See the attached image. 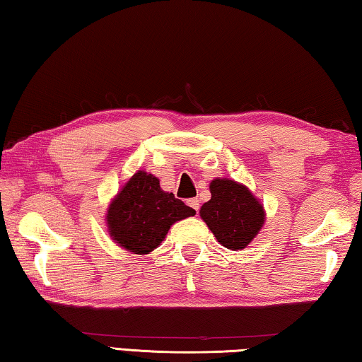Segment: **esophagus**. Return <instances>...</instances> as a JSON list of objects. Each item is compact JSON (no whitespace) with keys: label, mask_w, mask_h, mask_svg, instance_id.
<instances>
[{"label":"esophagus","mask_w":362,"mask_h":362,"mask_svg":"<svg viewBox=\"0 0 362 362\" xmlns=\"http://www.w3.org/2000/svg\"><path fill=\"white\" fill-rule=\"evenodd\" d=\"M187 203H188V206H189V207H193V209H194L196 212H198V211H199V201H198V199H196V198H192V199H188V201H187Z\"/></svg>","instance_id":"esophagus-1"}]
</instances>
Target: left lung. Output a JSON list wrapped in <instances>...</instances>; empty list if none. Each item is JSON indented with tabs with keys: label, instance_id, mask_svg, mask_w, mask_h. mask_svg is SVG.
<instances>
[{
	"label": "left lung",
	"instance_id": "8db88e82",
	"mask_svg": "<svg viewBox=\"0 0 362 362\" xmlns=\"http://www.w3.org/2000/svg\"><path fill=\"white\" fill-rule=\"evenodd\" d=\"M211 194L212 198L201 207V218L222 246L231 250L244 249L265 222L262 204L235 180H212Z\"/></svg>",
	"mask_w": 362,
	"mask_h": 362
}]
</instances>
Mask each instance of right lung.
<instances>
[{"label": "right lung", "mask_w": 362, "mask_h": 362, "mask_svg": "<svg viewBox=\"0 0 362 362\" xmlns=\"http://www.w3.org/2000/svg\"><path fill=\"white\" fill-rule=\"evenodd\" d=\"M196 211L163 192L155 175L139 170L110 204L108 230L121 247L134 254H148L168 235L170 225L194 216Z\"/></svg>", "instance_id": "right-lung-1"}]
</instances>
